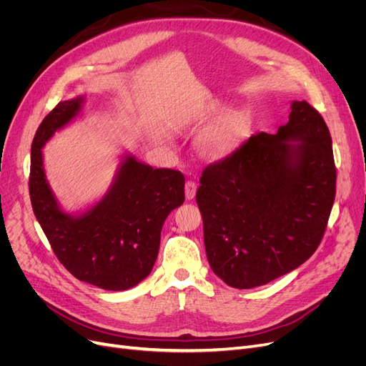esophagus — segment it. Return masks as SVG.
I'll list each match as a JSON object with an SVG mask.
<instances>
[{
	"label": "esophagus",
	"mask_w": 366,
	"mask_h": 366,
	"mask_svg": "<svg viewBox=\"0 0 366 366\" xmlns=\"http://www.w3.org/2000/svg\"><path fill=\"white\" fill-rule=\"evenodd\" d=\"M196 190H197L196 182H194V181H187V184H185V199H187V200L194 199Z\"/></svg>",
	"instance_id": "34e87169"
}]
</instances>
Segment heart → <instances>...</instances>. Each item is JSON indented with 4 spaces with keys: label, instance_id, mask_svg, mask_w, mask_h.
Wrapping results in <instances>:
<instances>
[{
    "label": "heart",
    "instance_id": "b5f03b06",
    "mask_svg": "<svg viewBox=\"0 0 366 366\" xmlns=\"http://www.w3.org/2000/svg\"><path fill=\"white\" fill-rule=\"evenodd\" d=\"M224 110L226 105L223 102H211L197 114L200 124L219 117L204 129L197 142L200 152L211 159H220L234 152L250 131L252 120L247 112L232 110L220 116Z\"/></svg>",
    "mask_w": 366,
    "mask_h": 366
}]
</instances>
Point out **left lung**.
<instances>
[{"label": "left lung", "instance_id": "obj_1", "mask_svg": "<svg viewBox=\"0 0 366 366\" xmlns=\"http://www.w3.org/2000/svg\"><path fill=\"white\" fill-rule=\"evenodd\" d=\"M336 193L332 137L321 114L292 101L288 124L209 164L196 193L207 258L226 285H265L314 254Z\"/></svg>", "mask_w": 366, "mask_h": 366}]
</instances>
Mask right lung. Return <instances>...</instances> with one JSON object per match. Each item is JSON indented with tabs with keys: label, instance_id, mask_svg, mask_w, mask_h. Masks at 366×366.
Returning <instances> with one entry per match:
<instances>
[{
	"label": "right lung",
	"instance_id": "right-lung-1",
	"mask_svg": "<svg viewBox=\"0 0 366 366\" xmlns=\"http://www.w3.org/2000/svg\"><path fill=\"white\" fill-rule=\"evenodd\" d=\"M84 97L60 102L31 144L30 199L49 244L72 276L107 291L129 290L151 274L167 215L184 204V174L120 157L107 193L79 212H66L48 182L44 146L83 112Z\"/></svg>",
	"mask_w": 366,
	"mask_h": 366
}]
</instances>
